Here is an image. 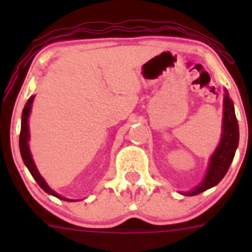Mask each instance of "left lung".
<instances>
[{
  "mask_svg": "<svg viewBox=\"0 0 252 252\" xmlns=\"http://www.w3.org/2000/svg\"><path fill=\"white\" fill-rule=\"evenodd\" d=\"M237 145H239V124H237L235 108H233L230 94L227 91H224L223 125H222L221 142L211 158L209 168L204 180L194 190L186 193V195H197L220 183L230 168Z\"/></svg>",
  "mask_w": 252,
  "mask_h": 252,
  "instance_id": "obj_1",
  "label": "left lung"
}]
</instances>
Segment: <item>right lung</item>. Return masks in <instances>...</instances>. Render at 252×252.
<instances>
[{
    "mask_svg": "<svg viewBox=\"0 0 252 252\" xmlns=\"http://www.w3.org/2000/svg\"><path fill=\"white\" fill-rule=\"evenodd\" d=\"M34 101V95L29 98V101L26 102L25 107H24V111H22V117H21V132H20V153H21V157L24 162H25V165L28 166L29 171L31 173V175L34 177V179L36 180L37 184L41 187V189H44L46 193L49 194L54 195V197L59 198V199H63V201H70V199H66V198L62 197V195L57 194L54 190H51L49 188V186L46 184L45 180L43 179V177L39 174V171H37L36 166L34 164V160L31 158V154L30 150H29V145H28V141H29V125H28V119H29V115H30V111H31V103Z\"/></svg>",
    "mask_w": 252,
    "mask_h": 252,
    "instance_id": "obj_1",
    "label": "right lung"
}]
</instances>
